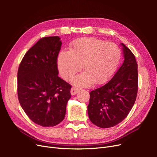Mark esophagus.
Here are the masks:
<instances>
[{
	"label": "esophagus",
	"instance_id": "1",
	"mask_svg": "<svg viewBox=\"0 0 157 157\" xmlns=\"http://www.w3.org/2000/svg\"><path fill=\"white\" fill-rule=\"evenodd\" d=\"M79 91V89L75 87H73L71 90V94L72 95V96H74V95L77 94L78 93V92Z\"/></svg>",
	"mask_w": 157,
	"mask_h": 157
}]
</instances>
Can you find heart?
<instances>
[{
    "instance_id": "b5f03b06",
    "label": "heart",
    "mask_w": 157,
    "mask_h": 157,
    "mask_svg": "<svg viewBox=\"0 0 157 157\" xmlns=\"http://www.w3.org/2000/svg\"><path fill=\"white\" fill-rule=\"evenodd\" d=\"M121 50L112 42H105L94 38H80L74 40L69 52L61 51L58 56L59 72L69 80L82 69V73L75 77L72 82L78 86L101 84L110 78L119 63Z\"/></svg>"
}]
</instances>
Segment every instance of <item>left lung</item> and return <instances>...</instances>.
<instances>
[{"instance_id": "1", "label": "left lung", "mask_w": 157, "mask_h": 157, "mask_svg": "<svg viewBox=\"0 0 157 157\" xmlns=\"http://www.w3.org/2000/svg\"><path fill=\"white\" fill-rule=\"evenodd\" d=\"M124 63L104 86L92 90L87 110L90 121L107 128L119 124L127 117L136 99L138 88L137 64L134 55L123 44Z\"/></svg>"}]
</instances>
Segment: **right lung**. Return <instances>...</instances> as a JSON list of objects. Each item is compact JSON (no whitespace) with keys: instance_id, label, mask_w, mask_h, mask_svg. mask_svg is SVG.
Segmentation results:
<instances>
[{"instance_id":"obj_1","label":"right lung","mask_w":157,"mask_h":157,"mask_svg":"<svg viewBox=\"0 0 157 157\" xmlns=\"http://www.w3.org/2000/svg\"><path fill=\"white\" fill-rule=\"evenodd\" d=\"M60 37L40 39L27 52L17 71V96L21 107L35 124L56 126L65 116L71 86L59 78L57 58Z\"/></svg>"}]
</instances>
